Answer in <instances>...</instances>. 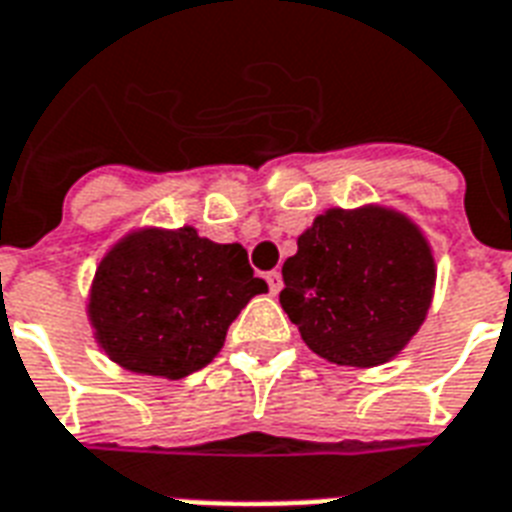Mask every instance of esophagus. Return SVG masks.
Listing matches in <instances>:
<instances>
[{"label":"esophagus","instance_id":"1","mask_svg":"<svg viewBox=\"0 0 512 512\" xmlns=\"http://www.w3.org/2000/svg\"><path fill=\"white\" fill-rule=\"evenodd\" d=\"M267 285H269V293H272V296H277V293H280V288H283V275H280V272H267Z\"/></svg>","mask_w":512,"mask_h":512}]
</instances>
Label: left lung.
Here are the masks:
<instances>
[{"mask_svg":"<svg viewBox=\"0 0 512 512\" xmlns=\"http://www.w3.org/2000/svg\"><path fill=\"white\" fill-rule=\"evenodd\" d=\"M283 264L280 304L315 355L374 368L403 352L425 323L435 259L425 232L384 205L328 208Z\"/></svg>","mask_w":512,"mask_h":512,"instance_id":"1","label":"left lung"}]
</instances>
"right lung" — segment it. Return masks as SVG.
<instances>
[{
    "label": "right lung",
    "instance_id": "add662e5",
    "mask_svg": "<svg viewBox=\"0 0 512 512\" xmlns=\"http://www.w3.org/2000/svg\"><path fill=\"white\" fill-rule=\"evenodd\" d=\"M264 291L240 243H213L194 227H141L95 267L87 320L125 371L184 379L219 355L232 320Z\"/></svg>",
    "mask_w": 512,
    "mask_h": 512
}]
</instances>
